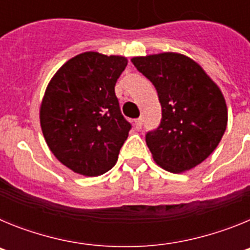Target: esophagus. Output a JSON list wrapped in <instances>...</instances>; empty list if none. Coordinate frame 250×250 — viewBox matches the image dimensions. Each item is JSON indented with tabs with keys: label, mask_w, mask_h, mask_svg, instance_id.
I'll use <instances>...</instances> for the list:
<instances>
[{
	"label": "esophagus",
	"mask_w": 250,
	"mask_h": 250,
	"mask_svg": "<svg viewBox=\"0 0 250 250\" xmlns=\"http://www.w3.org/2000/svg\"><path fill=\"white\" fill-rule=\"evenodd\" d=\"M134 125H135V129H141V126H143V119L141 118H139V119H136L135 120V124H134Z\"/></svg>",
	"instance_id": "34e87169"
}]
</instances>
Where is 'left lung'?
<instances>
[{
    "label": "left lung",
    "mask_w": 250,
    "mask_h": 250,
    "mask_svg": "<svg viewBox=\"0 0 250 250\" xmlns=\"http://www.w3.org/2000/svg\"><path fill=\"white\" fill-rule=\"evenodd\" d=\"M159 95L160 126L146 134L154 161L173 174L202 164L216 149L228 124V107L222 90L204 68L178 52L131 59Z\"/></svg>",
    "instance_id": "obj_1"
}]
</instances>
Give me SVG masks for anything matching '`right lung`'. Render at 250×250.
Masks as SVG:
<instances>
[{
	"label": "right lung",
	"instance_id": "1",
	"mask_svg": "<svg viewBox=\"0 0 250 250\" xmlns=\"http://www.w3.org/2000/svg\"><path fill=\"white\" fill-rule=\"evenodd\" d=\"M127 65L119 55L83 52L52 76L40 106V125L55 158L83 176H99L118 161L130 124L115 83Z\"/></svg>",
	"mask_w": 250,
	"mask_h": 250
}]
</instances>
